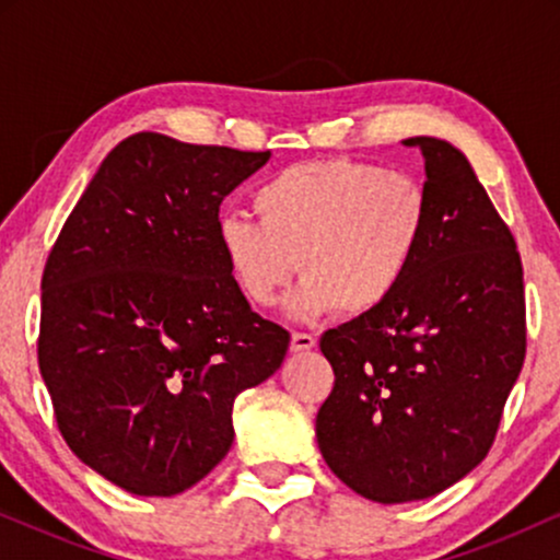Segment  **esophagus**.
<instances>
[{
    "mask_svg": "<svg viewBox=\"0 0 560 560\" xmlns=\"http://www.w3.org/2000/svg\"><path fill=\"white\" fill-rule=\"evenodd\" d=\"M316 347V337L305 331H294L292 334V352H307Z\"/></svg>",
    "mask_w": 560,
    "mask_h": 560,
    "instance_id": "obj_1",
    "label": "esophagus"
}]
</instances>
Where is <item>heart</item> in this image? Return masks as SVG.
I'll return each mask as SVG.
<instances>
[{
  "mask_svg": "<svg viewBox=\"0 0 560 560\" xmlns=\"http://www.w3.org/2000/svg\"><path fill=\"white\" fill-rule=\"evenodd\" d=\"M258 221L223 215L215 242L242 298L273 305L294 279L300 318L339 311L358 318L395 298L429 229L419 178L361 160H305L276 171L253 191Z\"/></svg>",
  "mask_w": 560,
  "mask_h": 560,
  "instance_id": "obj_1",
  "label": "heart"
}]
</instances>
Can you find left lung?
<instances>
[{
    "label": "left lung",
    "instance_id": "obj_1",
    "mask_svg": "<svg viewBox=\"0 0 560 560\" xmlns=\"http://www.w3.org/2000/svg\"><path fill=\"white\" fill-rule=\"evenodd\" d=\"M429 229L395 298L320 337L334 389L318 447L350 490L408 503L447 490L490 453L526 352L516 240L460 150L413 137Z\"/></svg>",
    "mask_w": 560,
    "mask_h": 560
}]
</instances>
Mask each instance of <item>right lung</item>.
Segmentation results:
<instances>
[{"label":"right lung","instance_id":"1","mask_svg":"<svg viewBox=\"0 0 560 560\" xmlns=\"http://www.w3.org/2000/svg\"><path fill=\"white\" fill-rule=\"evenodd\" d=\"M268 158L133 133L49 253L38 369L68 447L120 490L171 498L208 477L236 395L284 361L289 331L249 307L215 242L223 197Z\"/></svg>","mask_w":560,"mask_h":560}]
</instances>
